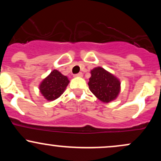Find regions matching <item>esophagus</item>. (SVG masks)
<instances>
[{"mask_svg": "<svg viewBox=\"0 0 161 161\" xmlns=\"http://www.w3.org/2000/svg\"><path fill=\"white\" fill-rule=\"evenodd\" d=\"M82 73H78V74H75L74 76L75 77H82Z\"/></svg>", "mask_w": 161, "mask_h": 161, "instance_id": "34e87169", "label": "esophagus"}]
</instances>
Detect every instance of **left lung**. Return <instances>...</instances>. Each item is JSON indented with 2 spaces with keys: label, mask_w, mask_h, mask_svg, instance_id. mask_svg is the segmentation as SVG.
Returning <instances> with one entry per match:
<instances>
[{
  "label": "left lung",
  "mask_w": 161,
  "mask_h": 161,
  "mask_svg": "<svg viewBox=\"0 0 161 161\" xmlns=\"http://www.w3.org/2000/svg\"><path fill=\"white\" fill-rule=\"evenodd\" d=\"M88 85L89 89L97 99L109 103L117 98L121 90L119 79L101 66L91 70Z\"/></svg>",
  "instance_id": "8db88e82"
}]
</instances>
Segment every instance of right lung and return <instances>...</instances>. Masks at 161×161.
<instances>
[{"instance_id": "right-lung-1", "label": "right lung", "mask_w": 161, "mask_h": 161, "mask_svg": "<svg viewBox=\"0 0 161 161\" xmlns=\"http://www.w3.org/2000/svg\"><path fill=\"white\" fill-rule=\"evenodd\" d=\"M69 83L67 76L63 75L58 70L53 69L41 82L38 88L47 101H52L64 93Z\"/></svg>"}]
</instances>
